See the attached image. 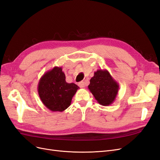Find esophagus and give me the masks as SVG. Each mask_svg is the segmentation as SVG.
<instances>
[{
	"label": "esophagus",
	"mask_w": 160,
	"mask_h": 160,
	"mask_svg": "<svg viewBox=\"0 0 160 160\" xmlns=\"http://www.w3.org/2000/svg\"><path fill=\"white\" fill-rule=\"evenodd\" d=\"M78 85L81 88H83L85 87V82L84 81H81V82H79Z\"/></svg>",
	"instance_id": "esophagus-1"
}]
</instances>
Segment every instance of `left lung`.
<instances>
[{
  "label": "left lung",
  "instance_id": "left-lung-1",
  "mask_svg": "<svg viewBox=\"0 0 160 160\" xmlns=\"http://www.w3.org/2000/svg\"><path fill=\"white\" fill-rule=\"evenodd\" d=\"M88 88L100 105L108 106L115 100L119 85L107 69H98L90 79Z\"/></svg>",
  "mask_w": 160,
  "mask_h": 160
}]
</instances>
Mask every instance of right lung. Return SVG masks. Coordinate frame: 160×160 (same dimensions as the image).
Masks as SVG:
<instances>
[{"mask_svg":"<svg viewBox=\"0 0 160 160\" xmlns=\"http://www.w3.org/2000/svg\"><path fill=\"white\" fill-rule=\"evenodd\" d=\"M79 88L65 81L61 67H55L45 72L38 81V93L42 103L52 111H63L68 108L72 97Z\"/></svg>","mask_w":160,"mask_h":160,"instance_id":"1","label":"right lung"}]
</instances>
